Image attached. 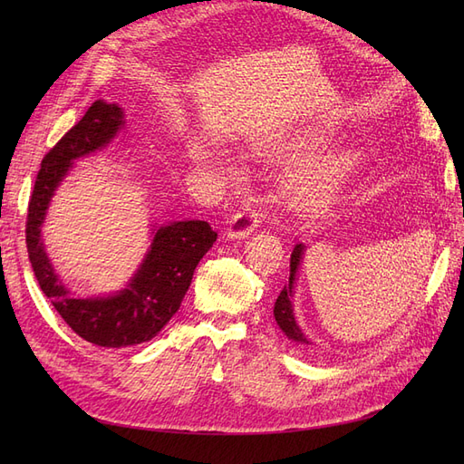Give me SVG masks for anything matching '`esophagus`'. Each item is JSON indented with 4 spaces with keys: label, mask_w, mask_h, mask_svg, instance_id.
<instances>
[{
    "label": "esophagus",
    "mask_w": 464,
    "mask_h": 464,
    "mask_svg": "<svg viewBox=\"0 0 464 464\" xmlns=\"http://www.w3.org/2000/svg\"><path fill=\"white\" fill-rule=\"evenodd\" d=\"M259 213L254 207L237 208L228 222L227 234L228 237H234V240H240V237H247L254 232L259 227Z\"/></svg>",
    "instance_id": "34e87169"
}]
</instances>
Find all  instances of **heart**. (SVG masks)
Masks as SVG:
<instances>
[{
  "label": "heart",
  "instance_id": "b5f03b06",
  "mask_svg": "<svg viewBox=\"0 0 464 464\" xmlns=\"http://www.w3.org/2000/svg\"><path fill=\"white\" fill-rule=\"evenodd\" d=\"M315 143V135H304L288 141L286 145H275L271 150H296ZM354 166V154L341 152L331 157L314 160L290 178V195L302 207H319L327 203L333 195L344 184L350 170Z\"/></svg>",
  "mask_w": 464,
  "mask_h": 464
}]
</instances>
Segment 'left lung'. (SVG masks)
Masks as SVG:
<instances>
[{"mask_svg":"<svg viewBox=\"0 0 464 464\" xmlns=\"http://www.w3.org/2000/svg\"><path fill=\"white\" fill-rule=\"evenodd\" d=\"M304 257V246L296 244V247L292 249V256H290V278H288V285H285V288L280 290L278 298L275 302V319H276V325L283 329V333L288 336L290 341L298 343V344H312L310 341L305 339V334L302 333L300 325L296 323V317H294V310H292V294H294V283H296V273H298V266L302 263Z\"/></svg>","mask_w":464,"mask_h":464,"instance_id":"8db88e82","label":"left lung"}]
</instances>
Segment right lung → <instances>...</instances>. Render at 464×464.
Returning <instances> with one entry per match:
<instances>
[{"instance_id":"add662e5","label":"right lung","mask_w":464,"mask_h":464,"mask_svg":"<svg viewBox=\"0 0 464 464\" xmlns=\"http://www.w3.org/2000/svg\"><path fill=\"white\" fill-rule=\"evenodd\" d=\"M118 104L96 101L42 159L26 213V249L34 276L55 312L81 339L96 346L123 348L150 341L179 310L195 266L217 242L205 220H178L152 232V244L141 266L114 296L75 298L62 285L40 237L52 195L72 164L106 147L123 128Z\"/></svg>"}]
</instances>
